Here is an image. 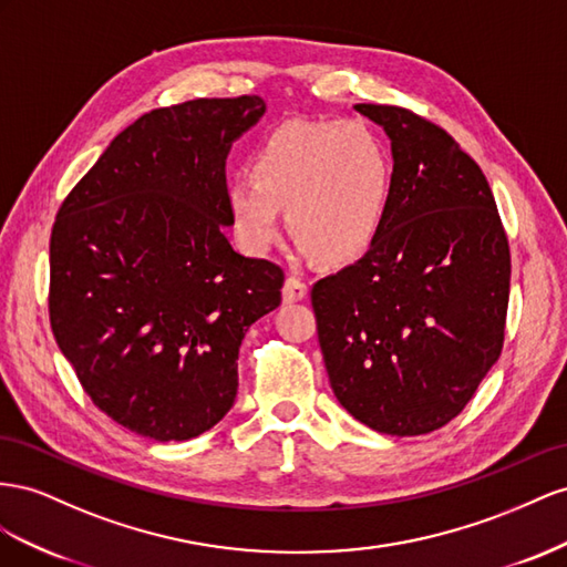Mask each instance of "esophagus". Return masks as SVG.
Wrapping results in <instances>:
<instances>
[{
	"label": "esophagus",
	"instance_id": "34e87169",
	"mask_svg": "<svg viewBox=\"0 0 567 567\" xmlns=\"http://www.w3.org/2000/svg\"><path fill=\"white\" fill-rule=\"evenodd\" d=\"M306 292H309V287H306L303 280H299L297 275H289V278L285 280V287H282V299L287 303H295V301H301L306 297Z\"/></svg>",
	"mask_w": 567,
	"mask_h": 567
}]
</instances>
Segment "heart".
<instances>
[{
	"instance_id": "b5f03b06",
	"label": "heart",
	"mask_w": 567,
	"mask_h": 567,
	"mask_svg": "<svg viewBox=\"0 0 567 567\" xmlns=\"http://www.w3.org/2000/svg\"><path fill=\"white\" fill-rule=\"evenodd\" d=\"M392 156L361 121H289L256 144L249 177H233L225 208L239 245L266 254L282 212L306 251L344 264L378 237L392 197Z\"/></svg>"
}]
</instances>
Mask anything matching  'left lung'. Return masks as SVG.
<instances>
[{"label": "left lung", "mask_w": 567, "mask_h": 567, "mask_svg": "<svg viewBox=\"0 0 567 567\" xmlns=\"http://www.w3.org/2000/svg\"><path fill=\"white\" fill-rule=\"evenodd\" d=\"M392 140L390 208L359 261L313 285L337 401L382 434L440 430L504 349L511 251L487 177L413 111L355 104Z\"/></svg>", "instance_id": "1"}]
</instances>
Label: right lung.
Listing matches in <instances>:
<instances>
[{
	"instance_id": "add662e5",
	"label": "right lung",
	"mask_w": 567,
	"mask_h": 567,
	"mask_svg": "<svg viewBox=\"0 0 567 567\" xmlns=\"http://www.w3.org/2000/svg\"><path fill=\"white\" fill-rule=\"evenodd\" d=\"M264 113L256 94L144 113L56 214V344L94 406L150 440H192L233 409L241 339L280 306L282 268L223 233L225 158Z\"/></svg>"
}]
</instances>
